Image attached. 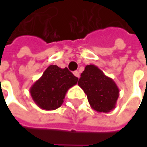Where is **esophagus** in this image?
Returning a JSON list of instances; mask_svg holds the SVG:
<instances>
[{
  "label": "esophagus",
  "instance_id": "34e87169",
  "mask_svg": "<svg viewBox=\"0 0 147 147\" xmlns=\"http://www.w3.org/2000/svg\"><path fill=\"white\" fill-rule=\"evenodd\" d=\"M74 75H75V76H76L77 78H79L80 77V72L79 71H74Z\"/></svg>",
  "mask_w": 147,
  "mask_h": 147
}]
</instances>
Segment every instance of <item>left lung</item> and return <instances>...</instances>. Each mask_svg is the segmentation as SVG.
<instances>
[{
  "label": "left lung",
  "instance_id": "8db88e82",
  "mask_svg": "<svg viewBox=\"0 0 147 147\" xmlns=\"http://www.w3.org/2000/svg\"><path fill=\"white\" fill-rule=\"evenodd\" d=\"M78 85L87 94L92 109L97 112H110L116 107L119 88L111 77L94 65H86Z\"/></svg>",
  "mask_w": 147,
  "mask_h": 147
}]
</instances>
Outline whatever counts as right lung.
<instances>
[{
	"mask_svg": "<svg viewBox=\"0 0 147 147\" xmlns=\"http://www.w3.org/2000/svg\"><path fill=\"white\" fill-rule=\"evenodd\" d=\"M76 77L66 67L49 65L42 76L30 87L32 100L41 109L53 111L62 105L67 91L77 83Z\"/></svg>",
	"mask_w": 147,
	"mask_h": 147,
	"instance_id": "obj_1",
	"label": "right lung"
}]
</instances>
